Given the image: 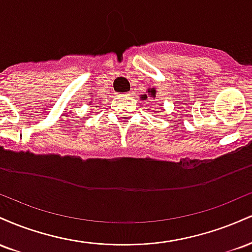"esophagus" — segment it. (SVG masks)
<instances>
[{"label": "esophagus", "instance_id": "obj_1", "mask_svg": "<svg viewBox=\"0 0 252 252\" xmlns=\"http://www.w3.org/2000/svg\"><path fill=\"white\" fill-rule=\"evenodd\" d=\"M124 96H129V94H124Z\"/></svg>", "mask_w": 252, "mask_h": 252}]
</instances>
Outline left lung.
I'll list each match as a JSON object with an SVG mask.
<instances>
[{"label":"left lung","mask_w":252,"mask_h":252,"mask_svg":"<svg viewBox=\"0 0 252 252\" xmlns=\"http://www.w3.org/2000/svg\"><path fill=\"white\" fill-rule=\"evenodd\" d=\"M148 94H142V96H141L140 98L142 100H144V99H147V97H150V98H153V99L155 100V98H156V94H158V91H156V89H154V88H152V89H148ZM153 102V100H152Z\"/></svg>","instance_id":"1"}]
</instances>
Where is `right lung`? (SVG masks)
Here are the masks:
<instances>
[{
    "instance_id": "add662e5",
    "label": "right lung",
    "mask_w": 252,
    "mask_h": 252,
    "mask_svg": "<svg viewBox=\"0 0 252 252\" xmlns=\"http://www.w3.org/2000/svg\"><path fill=\"white\" fill-rule=\"evenodd\" d=\"M89 105H91V102H90V104H89Z\"/></svg>"
}]
</instances>
